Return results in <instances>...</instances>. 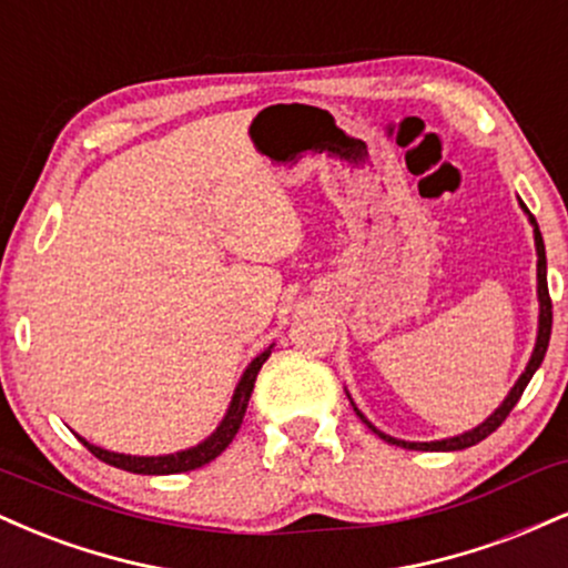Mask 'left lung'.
<instances>
[{
	"mask_svg": "<svg viewBox=\"0 0 568 568\" xmlns=\"http://www.w3.org/2000/svg\"><path fill=\"white\" fill-rule=\"evenodd\" d=\"M520 207H524L526 213H529V207L524 205V202H520ZM529 221L534 224V243H537V280H539V288H537V293H539V334H537V347H534V355H531V361H529V366H526V371L524 374H520V379L515 382V387L510 389V395L505 397V403H501V406L494 410L491 416H488V419L484 422V425H478L475 429H470V433H465V435H456V438H446V440H433V443H406V440H395V438H389V435H384V433H379V429H376L374 425H371V422H366V416L361 414V410H357V416H361L363 422H366V425L374 429L376 435H379L382 440H387V443H393V446H400V448H416V452H462V448H470V446H475V443H480L484 438H488V435L494 433V429H497L501 422L507 419V416H510V410L515 408V403L520 400V395H524V389H526V384L531 382V376H534V371L539 368V363L545 361V352H547V344H550V328H552V302H550V291H547V262H545V243H542V234H539V226H537V219L531 216L529 213Z\"/></svg>",
	"mask_w": 568,
	"mask_h": 568,
	"instance_id": "1",
	"label": "left lung"
}]
</instances>
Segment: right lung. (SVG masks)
<instances>
[{"label": "right lung", "mask_w": 568, "mask_h": 568, "mask_svg": "<svg viewBox=\"0 0 568 568\" xmlns=\"http://www.w3.org/2000/svg\"><path fill=\"white\" fill-rule=\"evenodd\" d=\"M270 352L272 349H264L262 355H258L256 361H253L251 366L245 368L243 379H240L237 389H234V397L230 403V410H226L224 422H221L216 433H213L205 443H200V446L189 448V452L168 454V456H128V454L103 452V448H98V446H93V443L80 438L82 446L88 448V452L93 456H98L101 462H106V465L120 467V470H128V473H135V475H173V473L197 470V467L216 459V456L234 440V435H237L240 425H243V416H245L247 400H251L253 384H256L258 371H262L266 357H270Z\"/></svg>", "instance_id": "add662e5"}]
</instances>
